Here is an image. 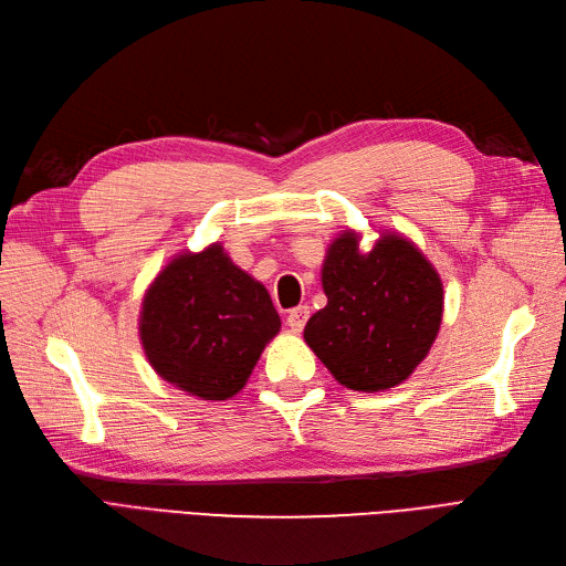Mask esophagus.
<instances>
[{
	"label": "esophagus",
	"mask_w": 566,
	"mask_h": 566,
	"mask_svg": "<svg viewBox=\"0 0 566 566\" xmlns=\"http://www.w3.org/2000/svg\"><path fill=\"white\" fill-rule=\"evenodd\" d=\"M306 321H310V306H295V310L287 314V325L293 333H302Z\"/></svg>",
	"instance_id": "34e87169"
}]
</instances>
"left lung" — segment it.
Returning a JSON list of instances; mask_svg holds the SVG:
<instances>
[{"label":"left lung","instance_id":"left-lung-1","mask_svg":"<svg viewBox=\"0 0 566 566\" xmlns=\"http://www.w3.org/2000/svg\"><path fill=\"white\" fill-rule=\"evenodd\" d=\"M354 229L333 238L321 266L328 304L304 342L333 378L354 391H385L408 380L430 354L443 316L434 264L399 231L361 250Z\"/></svg>","mask_w":566,"mask_h":566}]
</instances>
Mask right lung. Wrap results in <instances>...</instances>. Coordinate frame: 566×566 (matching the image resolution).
I'll list each match as a JSON object with an SVG mask.
<instances>
[{
  "label": "right lung",
  "mask_w": 566,
  "mask_h": 566,
  "mask_svg": "<svg viewBox=\"0 0 566 566\" xmlns=\"http://www.w3.org/2000/svg\"><path fill=\"white\" fill-rule=\"evenodd\" d=\"M279 331L266 287L221 243L175 254L146 287L139 312L150 368L202 401L235 397Z\"/></svg>",
  "instance_id": "1"
}]
</instances>
